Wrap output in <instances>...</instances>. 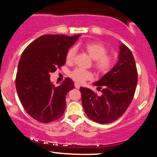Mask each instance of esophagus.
Returning <instances> with one entry per match:
<instances>
[{
    "label": "esophagus",
    "mask_w": 157,
    "mask_h": 157,
    "mask_svg": "<svg viewBox=\"0 0 157 157\" xmlns=\"http://www.w3.org/2000/svg\"><path fill=\"white\" fill-rule=\"evenodd\" d=\"M75 88H76V89H80V85L79 84V83H77V82H75Z\"/></svg>",
    "instance_id": "34e87169"
}]
</instances>
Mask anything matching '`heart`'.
Masks as SVG:
<instances>
[{
	"label": "heart",
	"mask_w": 157,
	"mask_h": 157,
	"mask_svg": "<svg viewBox=\"0 0 157 157\" xmlns=\"http://www.w3.org/2000/svg\"><path fill=\"white\" fill-rule=\"evenodd\" d=\"M88 55L94 60V67L99 73L105 74L111 69L113 65V57L107 55L109 50L105 45L100 42H89L84 46ZM76 55V48L72 46L68 50L66 55L67 63H72ZM70 77L78 82H83L92 78L91 71L77 68L70 72Z\"/></svg>",
	"instance_id": "heart-1"
}]
</instances>
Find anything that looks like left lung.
<instances>
[{"label":"left lung","instance_id":"left-lung-1","mask_svg":"<svg viewBox=\"0 0 157 157\" xmlns=\"http://www.w3.org/2000/svg\"><path fill=\"white\" fill-rule=\"evenodd\" d=\"M118 57L117 64L94 83L98 89H102L101 96H97L87 88H80L86 115L100 124L118 120L125 112L134 96L138 77L132 52L122 44Z\"/></svg>","mask_w":157,"mask_h":157}]
</instances>
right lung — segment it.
Masks as SVG:
<instances>
[{
	"label": "right lung",
	"instance_id": "add662e5",
	"mask_svg": "<svg viewBox=\"0 0 157 157\" xmlns=\"http://www.w3.org/2000/svg\"><path fill=\"white\" fill-rule=\"evenodd\" d=\"M80 36L43 35L23 52L16 75V90L23 107L37 121L48 123L63 114L66 96L75 83L67 77L60 86H55L50 81V74L66 63L68 48Z\"/></svg>",
	"mask_w": 157,
	"mask_h": 157
}]
</instances>
